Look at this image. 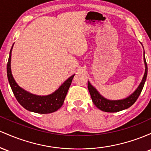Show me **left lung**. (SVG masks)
<instances>
[{
  "mask_svg": "<svg viewBox=\"0 0 151 151\" xmlns=\"http://www.w3.org/2000/svg\"><path fill=\"white\" fill-rule=\"evenodd\" d=\"M145 54V53H144ZM144 62L145 64V74L143 78L141 83L138 86V88L135 90V91L133 94L130 95L129 97L125 98L123 100H119V101H110L103 98L102 96L100 95L93 86H92L89 82H88V88L91 94V98H92L93 103L98 108H99L101 111L108 113H115L118 111H123L124 109H127L137 101L140 94L141 93L142 90L143 88L144 84H145V80L148 74V67H147V63L144 57Z\"/></svg>",
  "mask_w": 151,
  "mask_h": 151,
  "instance_id": "8db88e82",
  "label": "left lung"
}]
</instances>
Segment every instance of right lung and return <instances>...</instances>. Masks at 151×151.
<instances>
[{"mask_svg": "<svg viewBox=\"0 0 151 151\" xmlns=\"http://www.w3.org/2000/svg\"><path fill=\"white\" fill-rule=\"evenodd\" d=\"M13 46L10 51L9 58H8L7 63V76L10 86L18 102L23 108L31 112L46 114V113H53L58 111L63 104L68 91L70 88L73 78L75 75L69 78L55 93L49 96H39L30 93L20 88L12 76L11 59Z\"/></svg>", "mask_w": 151, "mask_h": 151, "instance_id": "1", "label": "right lung"}]
</instances>
